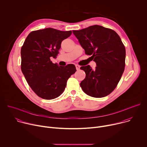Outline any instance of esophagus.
<instances>
[{
    "mask_svg": "<svg viewBox=\"0 0 147 147\" xmlns=\"http://www.w3.org/2000/svg\"><path fill=\"white\" fill-rule=\"evenodd\" d=\"M76 67L77 70H79L80 68V66L79 65H76Z\"/></svg>",
    "mask_w": 147,
    "mask_h": 147,
    "instance_id": "esophagus-1",
    "label": "esophagus"
}]
</instances>
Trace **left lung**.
<instances>
[{"label": "left lung", "instance_id": "1", "mask_svg": "<svg viewBox=\"0 0 147 147\" xmlns=\"http://www.w3.org/2000/svg\"><path fill=\"white\" fill-rule=\"evenodd\" d=\"M73 32L96 65L94 70L90 65L80 67L86 74L80 83L82 90L94 98L109 95L124 70L125 49L120 36L113 30L98 25Z\"/></svg>", "mask_w": 147, "mask_h": 147}]
</instances>
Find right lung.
Listing matches in <instances>:
<instances>
[{
	"label": "right lung",
	"mask_w": 147,
	"mask_h": 147,
	"mask_svg": "<svg viewBox=\"0 0 147 147\" xmlns=\"http://www.w3.org/2000/svg\"><path fill=\"white\" fill-rule=\"evenodd\" d=\"M71 33L52 28L33 31L21 49V69L31 88L41 98L52 99L60 96L67 80L76 71L73 64L61 67L51 60L56 57L61 42Z\"/></svg>",
	"instance_id": "add662e5"
}]
</instances>
